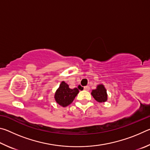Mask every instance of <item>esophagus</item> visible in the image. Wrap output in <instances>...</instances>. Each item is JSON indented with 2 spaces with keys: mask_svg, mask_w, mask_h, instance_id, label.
<instances>
[{
  "mask_svg": "<svg viewBox=\"0 0 150 150\" xmlns=\"http://www.w3.org/2000/svg\"><path fill=\"white\" fill-rule=\"evenodd\" d=\"M90 89V87L88 86H86V87H84V90L86 91H88Z\"/></svg>",
  "mask_w": 150,
  "mask_h": 150,
  "instance_id": "34e87169",
  "label": "esophagus"
}]
</instances>
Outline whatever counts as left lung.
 <instances>
[{"label": "left lung", "mask_w": 150, "mask_h": 150, "mask_svg": "<svg viewBox=\"0 0 150 150\" xmlns=\"http://www.w3.org/2000/svg\"><path fill=\"white\" fill-rule=\"evenodd\" d=\"M93 98L98 103H105L108 100V95L106 89L103 84L98 85L96 88L91 92Z\"/></svg>", "instance_id": "left-lung-1"}]
</instances>
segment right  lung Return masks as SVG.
Instances as JSON below:
<instances>
[{
	"instance_id": "1",
	"label": "right lung",
	"mask_w": 150,
	"mask_h": 150,
	"mask_svg": "<svg viewBox=\"0 0 150 150\" xmlns=\"http://www.w3.org/2000/svg\"><path fill=\"white\" fill-rule=\"evenodd\" d=\"M79 92L77 88H70L69 85L63 81L55 93V100L61 106L66 107L72 103Z\"/></svg>"
}]
</instances>
